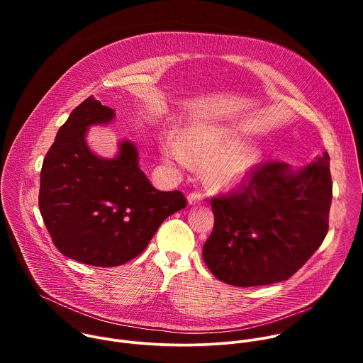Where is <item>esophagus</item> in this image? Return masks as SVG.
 <instances>
[{
    "mask_svg": "<svg viewBox=\"0 0 363 363\" xmlns=\"http://www.w3.org/2000/svg\"><path fill=\"white\" fill-rule=\"evenodd\" d=\"M203 202V196L198 192H192L188 195V203L189 205H196V203H202Z\"/></svg>",
    "mask_w": 363,
    "mask_h": 363,
    "instance_id": "esophagus-1",
    "label": "esophagus"
}]
</instances>
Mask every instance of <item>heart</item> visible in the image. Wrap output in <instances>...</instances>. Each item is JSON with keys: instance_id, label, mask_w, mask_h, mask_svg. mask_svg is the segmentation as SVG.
<instances>
[{"instance_id": "b5f03b06", "label": "heart", "mask_w": 363, "mask_h": 363, "mask_svg": "<svg viewBox=\"0 0 363 363\" xmlns=\"http://www.w3.org/2000/svg\"><path fill=\"white\" fill-rule=\"evenodd\" d=\"M162 153L182 167L189 162L203 167L206 182L220 189L242 185L262 161V150L245 143L240 132L214 123L184 129L179 140L171 139L162 145Z\"/></svg>"}]
</instances>
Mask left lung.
<instances>
[{
    "label": "left lung",
    "instance_id": "1",
    "mask_svg": "<svg viewBox=\"0 0 363 363\" xmlns=\"http://www.w3.org/2000/svg\"><path fill=\"white\" fill-rule=\"evenodd\" d=\"M328 152L300 169L286 162L257 167L247 185L213 198L214 230L206 267L221 281L252 287L290 279L329 230L332 178Z\"/></svg>",
    "mask_w": 363,
    "mask_h": 363
}]
</instances>
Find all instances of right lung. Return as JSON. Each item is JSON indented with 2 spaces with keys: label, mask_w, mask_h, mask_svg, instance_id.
Returning a JSON list of instances; mask_svg holds the SVG:
<instances>
[{
  "label": "right lung",
  "mask_w": 363,
  "mask_h": 363,
  "mask_svg": "<svg viewBox=\"0 0 363 363\" xmlns=\"http://www.w3.org/2000/svg\"><path fill=\"white\" fill-rule=\"evenodd\" d=\"M113 119V109L87 97L59 129L40 175L38 206L51 240L66 257L96 267L132 260L165 218L186 206L181 191L150 185L130 140H121L111 160L89 147V128Z\"/></svg>",
  "instance_id": "1"
}]
</instances>
